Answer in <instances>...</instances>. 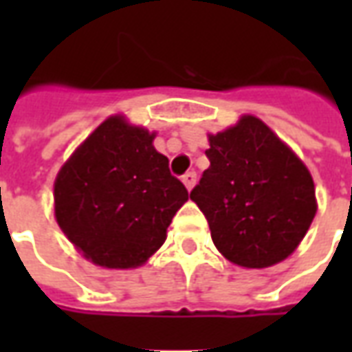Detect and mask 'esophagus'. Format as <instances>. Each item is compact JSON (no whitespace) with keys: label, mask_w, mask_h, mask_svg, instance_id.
I'll list each match as a JSON object with an SVG mask.
<instances>
[{"label":"esophagus","mask_w":352,"mask_h":352,"mask_svg":"<svg viewBox=\"0 0 352 352\" xmlns=\"http://www.w3.org/2000/svg\"><path fill=\"white\" fill-rule=\"evenodd\" d=\"M196 179H198V177H196V171H188V173H184L183 175L184 186H186L188 190H192V188H194V184H196Z\"/></svg>","instance_id":"1"}]
</instances>
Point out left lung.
I'll return each mask as SVG.
<instances>
[{
    "instance_id": "left-lung-1",
    "label": "left lung",
    "mask_w": 352,
    "mask_h": 352,
    "mask_svg": "<svg viewBox=\"0 0 352 352\" xmlns=\"http://www.w3.org/2000/svg\"><path fill=\"white\" fill-rule=\"evenodd\" d=\"M211 166L190 192L214 247L241 267H270L296 251L317 213L309 169L260 118L209 135Z\"/></svg>"
}]
</instances>
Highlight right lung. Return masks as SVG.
Returning <instances> with one entry per match:
<instances>
[{"instance_id": "add662e5", "label": "right lung", "mask_w": 352, "mask_h": 352, "mask_svg": "<svg viewBox=\"0 0 352 352\" xmlns=\"http://www.w3.org/2000/svg\"><path fill=\"white\" fill-rule=\"evenodd\" d=\"M153 141L154 133L145 128L109 116L58 173V226L94 264L111 270L145 264L188 199Z\"/></svg>"}]
</instances>
